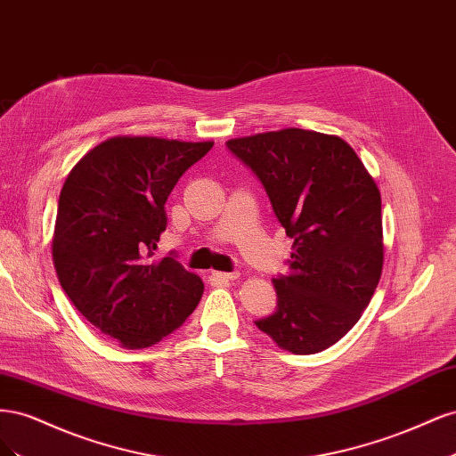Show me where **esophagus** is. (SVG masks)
<instances>
[{
	"label": "esophagus",
	"mask_w": 456,
	"mask_h": 456,
	"mask_svg": "<svg viewBox=\"0 0 456 456\" xmlns=\"http://www.w3.org/2000/svg\"><path fill=\"white\" fill-rule=\"evenodd\" d=\"M211 275L216 281H233V280L240 278L238 272H230V273L228 272H213Z\"/></svg>",
	"instance_id": "esophagus-1"
}]
</instances>
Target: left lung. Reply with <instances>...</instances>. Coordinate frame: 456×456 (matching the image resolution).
<instances>
[{
  "instance_id": "8db88e82",
  "label": "left lung",
  "mask_w": 456,
  "mask_h": 456,
  "mask_svg": "<svg viewBox=\"0 0 456 456\" xmlns=\"http://www.w3.org/2000/svg\"><path fill=\"white\" fill-rule=\"evenodd\" d=\"M226 146L256 175L295 240L289 272L272 280L278 308L255 325L293 354L333 346L360 320L382 273L375 181L335 134L291 127L230 139Z\"/></svg>"
}]
</instances>
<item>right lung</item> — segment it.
<instances>
[{
    "instance_id": "add662e5",
    "label": "right lung",
    "mask_w": 456,
    "mask_h": 456,
    "mask_svg": "<svg viewBox=\"0 0 456 456\" xmlns=\"http://www.w3.org/2000/svg\"><path fill=\"white\" fill-rule=\"evenodd\" d=\"M213 142L112 136L66 176L53 262L72 305L127 350L148 348L196 310L203 281L173 256L150 260L167 228L165 201Z\"/></svg>"
}]
</instances>
